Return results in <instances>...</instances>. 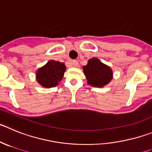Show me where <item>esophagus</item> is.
Returning a JSON list of instances; mask_svg holds the SVG:
<instances>
[{"instance_id":"34e87169","label":"esophagus","mask_w":152,"mask_h":152,"mask_svg":"<svg viewBox=\"0 0 152 152\" xmlns=\"http://www.w3.org/2000/svg\"><path fill=\"white\" fill-rule=\"evenodd\" d=\"M71 65L73 66H77L79 65V62L77 61H71Z\"/></svg>"}]
</instances>
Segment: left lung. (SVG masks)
I'll list each match as a JSON object with an SVG mask.
<instances>
[{
  "mask_svg": "<svg viewBox=\"0 0 152 152\" xmlns=\"http://www.w3.org/2000/svg\"><path fill=\"white\" fill-rule=\"evenodd\" d=\"M83 68L87 83L94 87H104L108 84L113 78V72L110 66L103 64L96 57L88 60L87 65Z\"/></svg>",
  "mask_w": 152,
  "mask_h": 152,
  "instance_id": "obj_1",
  "label": "left lung"
}]
</instances>
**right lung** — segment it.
<instances>
[{
	"mask_svg": "<svg viewBox=\"0 0 152 152\" xmlns=\"http://www.w3.org/2000/svg\"><path fill=\"white\" fill-rule=\"evenodd\" d=\"M66 66L64 63L49 61L36 72L37 82L45 88H52L62 80Z\"/></svg>",
	"mask_w": 152,
	"mask_h": 152,
	"instance_id": "add662e5",
	"label": "right lung"
}]
</instances>
